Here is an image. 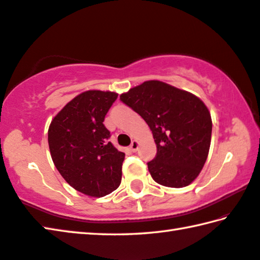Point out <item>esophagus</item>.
<instances>
[{
	"label": "esophagus",
	"instance_id": "1",
	"mask_svg": "<svg viewBox=\"0 0 260 260\" xmlns=\"http://www.w3.org/2000/svg\"><path fill=\"white\" fill-rule=\"evenodd\" d=\"M139 146H140V143H139L138 141H136V140H134L133 142H132V144H131L129 148H131V150H132V151H133V152H136V151L139 150Z\"/></svg>",
	"mask_w": 260,
	"mask_h": 260
}]
</instances>
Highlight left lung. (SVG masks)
Wrapping results in <instances>:
<instances>
[{
    "label": "left lung",
    "mask_w": 260,
    "mask_h": 260,
    "mask_svg": "<svg viewBox=\"0 0 260 260\" xmlns=\"http://www.w3.org/2000/svg\"><path fill=\"white\" fill-rule=\"evenodd\" d=\"M120 100L152 131L157 154L148 162L160 185L184 187L199 175L208 157L212 122L199 98L160 81H148L122 93Z\"/></svg>",
    "instance_id": "obj_1"
}]
</instances>
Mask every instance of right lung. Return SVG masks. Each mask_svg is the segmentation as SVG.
Segmentation results:
<instances>
[{
	"instance_id": "right-lung-1",
	"label": "right lung",
	"mask_w": 260,
	"mask_h": 260,
	"mask_svg": "<svg viewBox=\"0 0 260 260\" xmlns=\"http://www.w3.org/2000/svg\"><path fill=\"white\" fill-rule=\"evenodd\" d=\"M118 94L92 89L68 102L51 121L49 148L54 166L75 190L88 197L109 194L121 182L125 153L103 125Z\"/></svg>"
}]
</instances>
